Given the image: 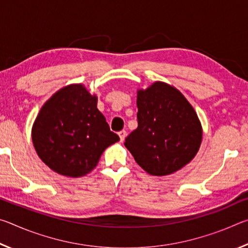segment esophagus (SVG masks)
Masks as SVG:
<instances>
[{"instance_id":"esophagus-1","label":"esophagus","mask_w":248,"mask_h":248,"mask_svg":"<svg viewBox=\"0 0 248 248\" xmlns=\"http://www.w3.org/2000/svg\"><path fill=\"white\" fill-rule=\"evenodd\" d=\"M119 134V138H120V141L123 142L124 140V138L127 137V131H124V130H121V131L118 132Z\"/></svg>"}]
</instances>
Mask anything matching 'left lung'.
Instances as JSON below:
<instances>
[{"label": "left lung", "mask_w": 248, "mask_h": 248, "mask_svg": "<svg viewBox=\"0 0 248 248\" xmlns=\"http://www.w3.org/2000/svg\"><path fill=\"white\" fill-rule=\"evenodd\" d=\"M138 128L124 145L146 173L164 176L188 164L200 148L202 129L196 111L175 87L155 82L138 91Z\"/></svg>", "instance_id": "left-lung-1"}]
</instances>
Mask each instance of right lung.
<instances>
[{
    "mask_svg": "<svg viewBox=\"0 0 248 248\" xmlns=\"http://www.w3.org/2000/svg\"><path fill=\"white\" fill-rule=\"evenodd\" d=\"M118 141L97 109V97L81 84L58 91L32 127V143L41 161L70 177L90 173L105 149Z\"/></svg>",
    "mask_w": 248,
    "mask_h": 248,
    "instance_id": "obj_1",
    "label": "right lung"
}]
</instances>
